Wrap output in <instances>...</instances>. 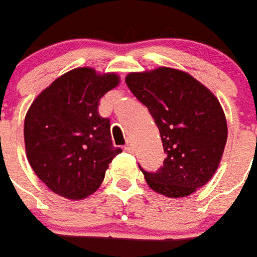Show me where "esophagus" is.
Instances as JSON below:
<instances>
[{
	"mask_svg": "<svg viewBox=\"0 0 257 257\" xmlns=\"http://www.w3.org/2000/svg\"><path fill=\"white\" fill-rule=\"evenodd\" d=\"M125 150L129 152V153H132V152H134V145H132V142H126V145H125Z\"/></svg>",
	"mask_w": 257,
	"mask_h": 257,
	"instance_id": "34e87169",
	"label": "esophagus"
}]
</instances>
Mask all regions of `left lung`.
<instances>
[{"label": "left lung", "instance_id": "1", "mask_svg": "<svg viewBox=\"0 0 257 257\" xmlns=\"http://www.w3.org/2000/svg\"><path fill=\"white\" fill-rule=\"evenodd\" d=\"M129 90L154 118L166 159L147 185L167 197H185L210 181L227 143V121L220 101L189 73L161 66L128 73Z\"/></svg>", "mask_w": 257, "mask_h": 257}]
</instances>
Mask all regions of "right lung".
I'll return each instance as SVG.
<instances>
[{
	"mask_svg": "<svg viewBox=\"0 0 257 257\" xmlns=\"http://www.w3.org/2000/svg\"><path fill=\"white\" fill-rule=\"evenodd\" d=\"M116 73L76 68L41 91L25 118L29 163L48 189L80 200L98 189L112 159L110 119L98 114V103L116 87Z\"/></svg>",
	"mask_w": 257,
	"mask_h": 257,
	"instance_id": "1",
	"label": "right lung"
}]
</instances>
